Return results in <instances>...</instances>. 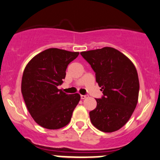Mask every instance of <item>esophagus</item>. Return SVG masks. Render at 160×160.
<instances>
[{
	"mask_svg": "<svg viewBox=\"0 0 160 160\" xmlns=\"http://www.w3.org/2000/svg\"><path fill=\"white\" fill-rule=\"evenodd\" d=\"M88 98V95H87V94L80 95V98H81V99H85V98Z\"/></svg>",
	"mask_w": 160,
	"mask_h": 160,
	"instance_id": "esophagus-1",
	"label": "esophagus"
}]
</instances>
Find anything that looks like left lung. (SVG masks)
Instances as JSON below:
<instances>
[{
    "label": "left lung",
    "instance_id": "8db88e82",
    "mask_svg": "<svg viewBox=\"0 0 160 160\" xmlns=\"http://www.w3.org/2000/svg\"><path fill=\"white\" fill-rule=\"evenodd\" d=\"M95 72L103 95L90 111L92 125L104 132L120 129L127 123L138 102L139 81L128 57L111 47L80 52Z\"/></svg>",
    "mask_w": 160,
    "mask_h": 160
}]
</instances>
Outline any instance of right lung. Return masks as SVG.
Returning a JSON list of instances; mask_svg holds the SVG:
<instances>
[{
	"mask_svg": "<svg viewBox=\"0 0 160 160\" xmlns=\"http://www.w3.org/2000/svg\"><path fill=\"white\" fill-rule=\"evenodd\" d=\"M78 55L77 52L51 48L38 53L27 64L22 93L31 116L40 126L59 129L70 122L80 96L64 93L58 86L65 79L68 65Z\"/></svg>",
	"mask_w": 160,
	"mask_h": 160,
	"instance_id": "add662e5",
	"label": "right lung"
}]
</instances>
